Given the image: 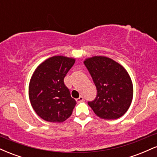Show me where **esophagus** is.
<instances>
[{
	"instance_id": "1",
	"label": "esophagus",
	"mask_w": 157,
	"mask_h": 157,
	"mask_svg": "<svg viewBox=\"0 0 157 157\" xmlns=\"http://www.w3.org/2000/svg\"><path fill=\"white\" fill-rule=\"evenodd\" d=\"M84 100V99H83V97H82V96H80L78 97V98L76 100V101L77 102H82Z\"/></svg>"
}]
</instances>
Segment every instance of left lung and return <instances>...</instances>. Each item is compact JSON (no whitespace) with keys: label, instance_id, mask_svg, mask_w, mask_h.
Here are the masks:
<instances>
[{"label":"left lung","instance_id":"1","mask_svg":"<svg viewBox=\"0 0 157 157\" xmlns=\"http://www.w3.org/2000/svg\"><path fill=\"white\" fill-rule=\"evenodd\" d=\"M97 89V96L88 104L99 117L120 118L128 111L133 98L131 77L121 65L109 57H93L84 61Z\"/></svg>","mask_w":157,"mask_h":157}]
</instances>
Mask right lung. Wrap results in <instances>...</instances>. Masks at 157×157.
I'll return each instance as SVG.
<instances>
[{"label": "right lung", "mask_w": 157, "mask_h": 157, "mask_svg": "<svg viewBox=\"0 0 157 157\" xmlns=\"http://www.w3.org/2000/svg\"><path fill=\"white\" fill-rule=\"evenodd\" d=\"M75 60L55 56L36 68L30 80L29 95L37 115L50 122H62L69 117L76 105L64 83V77Z\"/></svg>", "instance_id": "add662e5"}]
</instances>
